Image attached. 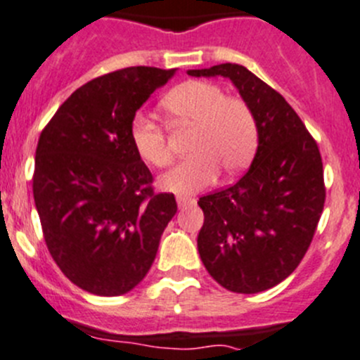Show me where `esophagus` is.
Instances as JSON below:
<instances>
[{"label":"esophagus","instance_id":"esophagus-1","mask_svg":"<svg viewBox=\"0 0 360 360\" xmlns=\"http://www.w3.org/2000/svg\"><path fill=\"white\" fill-rule=\"evenodd\" d=\"M176 200H177V206L179 207H184V206H188V204L193 202V200H191L188 195H177Z\"/></svg>","mask_w":360,"mask_h":360}]
</instances>
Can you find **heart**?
<instances>
[{"label": "heart", "instance_id": "heart-1", "mask_svg": "<svg viewBox=\"0 0 360 360\" xmlns=\"http://www.w3.org/2000/svg\"><path fill=\"white\" fill-rule=\"evenodd\" d=\"M161 110L172 126L193 129L188 146L191 158L161 177L165 190L199 191L217 179L218 169L234 174L250 160L257 139L254 115L243 101L226 97L214 83H183L165 96ZM129 134L134 150L147 165L163 169L172 163V150L156 122L134 117Z\"/></svg>", "mask_w": 360, "mask_h": 360}]
</instances>
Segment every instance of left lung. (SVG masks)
<instances>
[{
	"mask_svg": "<svg viewBox=\"0 0 360 360\" xmlns=\"http://www.w3.org/2000/svg\"><path fill=\"white\" fill-rule=\"evenodd\" d=\"M186 72L231 79L257 129V150L247 174L199 199L200 259L226 290L266 291L300 264L320 221L325 204L320 150L288 101L247 67L220 63Z\"/></svg>",
	"mask_w": 360,
	"mask_h": 360,
	"instance_id": "8db88e82",
	"label": "left lung"
}]
</instances>
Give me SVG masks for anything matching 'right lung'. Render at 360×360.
Returning <instances> with one entry per match:
<instances>
[{"label":"right lung","instance_id":"1","mask_svg":"<svg viewBox=\"0 0 360 360\" xmlns=\"http://www.w3.org/2000/svg\"><path fill=\"white\" fill-rule=\"evenodd\" d=\"M176 69L127 67L70 94L40 133L33 199L49 254L67 278L119 297L149 271L174 193H154L131 142L136 110Z\"/></svg>","mask_w":360,"mask_h":360}]
</instances>
